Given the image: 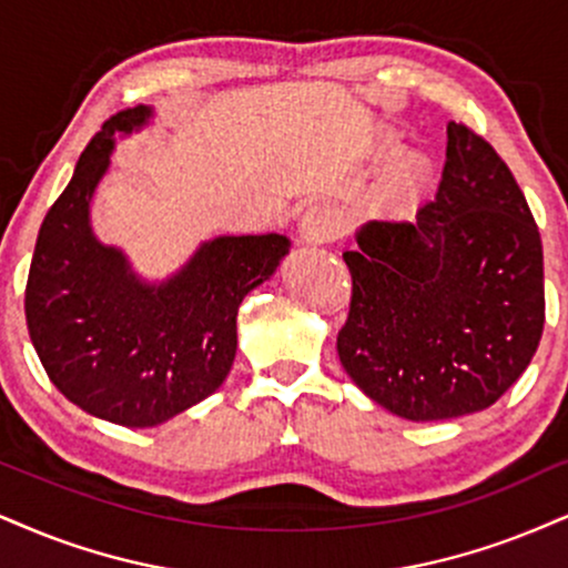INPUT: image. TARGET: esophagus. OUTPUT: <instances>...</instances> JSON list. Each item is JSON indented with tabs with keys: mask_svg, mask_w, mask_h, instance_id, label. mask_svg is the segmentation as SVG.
Returning <instances> with one entry per match:
<instances>
[{
	"mask_svg": "<svg viewBox=\"0 0 568 568\" xmlns=\"http://www.w3.org/2000/svg\"><path fill=\"white\" fill-rule=\"evenodd\" d=\"M303 236L307 242H328V240H337L339 231H342V219L334 207L328 205H318L311 207L303 215Z\"/></svg>",
	"mask_w": 568,
	"mask_h": 568,
	"instance_id": "obj_1",
	"label": "esophagus"
}]
</instances>
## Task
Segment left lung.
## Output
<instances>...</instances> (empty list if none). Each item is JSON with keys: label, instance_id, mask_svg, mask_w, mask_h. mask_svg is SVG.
<instances>
[{"label": "left lung", "instance_id": "1", "mask_svg": "<svg viewBox=\"0 0 568 568\" xmlns=\"http://www.w3.org/2000/svg\"><path fill=\"white\" fill-rule=\"evenodd\" d=\"M342 257L353 295L339 361L397 416L485 410L535 358L545 324L540 231L510 168L466 123H447L443 179L416 221L368 223Z\"/></svg>", "mask_w": 568, "mask_h": 568}]
</instances>
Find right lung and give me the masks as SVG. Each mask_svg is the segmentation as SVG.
Masks as SVG:
<instances>
[{
    "label": "right lung",
    "instance_id": "right-lung-1",
    "mask_svg": "<svg viewBox=\"0 0 568 568\" xmlns=\"http://www.w3.org/2000/svg\"><path fill=\"white\" fill-rule=\"evenodd\" d=\"M144 104L118 110L81 152L47 210L26 284V321L62 395L121 426H155L205 400L236 355V313L290 252L282 234L219 236L160 286L136 282L125 257L94 240L89 202L115 131L144 125Z\"/></svg>",
    "mask_w": 568,
    "mask_h": 568
}]
</instances>
